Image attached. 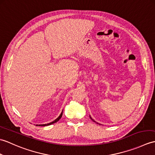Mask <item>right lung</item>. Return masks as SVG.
<instances>
[{
    "mask_svg": "<svg viewBox=\"0 0 155 155\" xmlns=\"http://www.w3.org/2000/svg\"><path fill=\"white\" fill-rule=\"evenodd\" d=\"M62 112L61 113V114H60V116H59L57 119L56 120H54V121H52V122H51V123H48V124H37V126H48V125H51V124H53V123H57V121H58L59 120L61 119V118L62 117Z\"/></svg>",
    "mask_w": 155,
    "mask_h": 155,
    "instance_id": "1",
    "label": "right lung"
}]
</instances>
